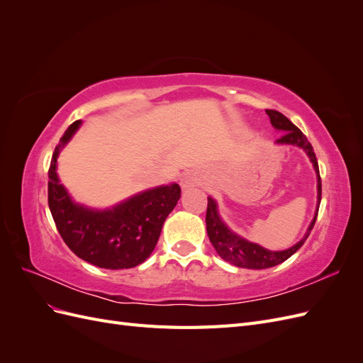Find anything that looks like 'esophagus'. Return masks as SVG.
I'll return each instance as SVG.
<instances>
[{
	"label": "esophagus",
	"mask_w": 363,
	"mask_h": 363,
	"mask_svg": "<svg viewBox=\"0 0 363 363\" xmlns=\"http://www.w3.org/2000/svg\"><path fill=\"white\" fill-rule=\"evenodd\" d=\"M200 183V175H199V172H195V171H189V172H186L183 177H182V188L183 189H186V188H192V186H196Z\"/></svg>",
	"instance_id": "obj_1"
}]
</instances>
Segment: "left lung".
I'll list each match as a JSON object with an SVG mask.
<instances>
[{"instance_id": "8db88e82", "label": "left lung", "mask_w": 363, "mask_h": 363, "mask_svg": "<svg viewBox=\"0 0 363 363\" xmlns=\"http://www.w3.org/2000/svg\"><path fill=\"white\" fill-rule=\"evenodd\" d=\"M269 119H271V125L283 131V135L280 139L276 140L277 145H292L296 148H301L309 160L313 164V169L316 172V188H318V204H316V211L315 216L311 221L309 227H307V232L304 236L292 245L288 250H281V251H271L268 248H263L262 245L251 242V240L242 238L233 232L224 221L223 218L219 216L218 212V203L212 196H207V213H206V227H207V235L213 248L219 255V257L224 259L225 262L232 263L235 267L239 268H248V269H267L272 268L276 265H280L284 260H288L294 252L298 251L301 245L306 242L307 236L311 235V230L315 225L316 221V215H318V208H320L321 203V177H320V168H318V162L316 156L313 152V148L311 145V142L307 140V138L301 133L300 128H296L291 121L281 115L277 111H267Z\"/></svg>"}]
</instances>
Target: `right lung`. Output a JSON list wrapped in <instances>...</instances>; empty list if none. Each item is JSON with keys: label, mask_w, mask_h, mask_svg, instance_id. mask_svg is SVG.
Instances as JSON below:
<instances>
[{"label": "right lung", "mask_w": 363, "mask_h": 363, "mask_svg": "<svg viewBox=\"0 0 363 363\" xmlns=\"http://www.w3.org/2000/svg\"><path fill=\"white\" fill-rule=\"evenodd\" d=\"M72 123L52 152L48 171V206L65 244L98 268L127 269L145 262L155 250L164 219L180 200V186L142 191L104 211L75 203L57 175V157L80 128Z\"/></svg>", "instance_id": "obj_1"}]
</instances>
